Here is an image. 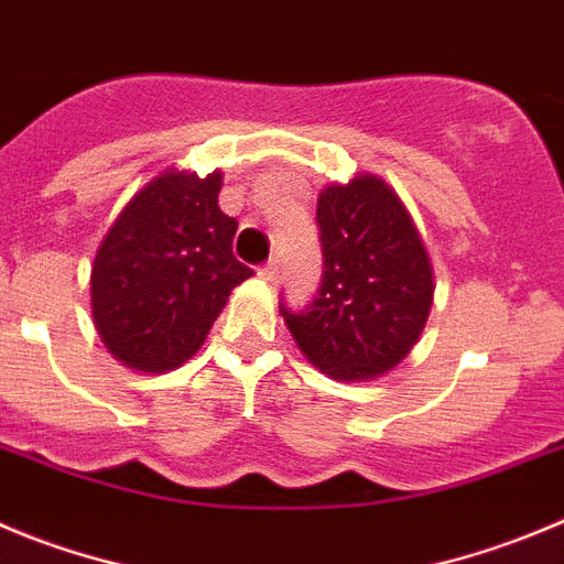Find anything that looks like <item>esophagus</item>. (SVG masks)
<instances>
[{"label": "esophagus", "instance_id": "esophagus-1", "mask_svg": "<svg viewBox=\"0 0 564 564\" xmlns=\"http://www.w3.org/2000/svg\"><path fill=\"white\" fill-rule=\"evenodd\" d=\"M261 278H264V281H270V283H275L278 278H281V261H278V258H270V261L261 267Z\"/></svg>", "mask_w": 564, "mask_h": 564}]
</instances>
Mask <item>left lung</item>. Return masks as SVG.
<instances>
[{"mask_svg": "<svg viewBox=\"0 0 564 564\" xmlns=\"http://www.w3.org/2000/svg\"><path fill=\"white\" fill-rule=\"evenodd\" d=\"M323 278L306 308L281 303L308 361L341 381L392 370L423 330L434 300L429 256L409 210L378 177L317 199Z\"/></svg>", "mask_w": 564, "mask_h": 564, "instance_id": "left-lung-1", "label": "left lung"}]
</instances>
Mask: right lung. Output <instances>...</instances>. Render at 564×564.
<instances>
[{
	"instance_id": "obj_1",
	"label": "right lung",
	"mask_w": 564,
	"mask_h": 564,
	"mask_svg": "<svg viewBox=\"0 0 564 564\" xmlns=\"http://www.w3.org/2000/svg\"><path fill=\"white\" fill-rule=\"evenodd\" d=\"M219 172H166L130 199L99 245L94 325L128 367H181L199 350L234 286L252 275L234 256L239 225L219 210Z\"/></svg>"
}]
</instances>
